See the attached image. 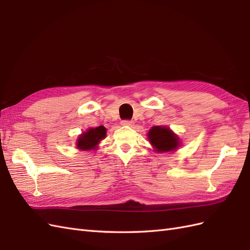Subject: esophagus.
I'll list each match as a JSON object with an SVG mask.
<instances>
[{"label":"esophagus","mask_w":250,"mask_h":250,"mask_svg":"<svg viewBox=\"0 0 250 250\" xmlns=\"http://www.w3.org/2000/svg\"><path fill=\"white\" fill-rule=\"evenodd\" d=\"M122 125H124V126H132L133 122H132V121H130V120H124V121H122Z\"/></svg>","instance_id":"34e87169"}]
</instances>
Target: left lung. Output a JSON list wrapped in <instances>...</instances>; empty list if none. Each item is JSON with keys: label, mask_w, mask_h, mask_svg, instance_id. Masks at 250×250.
<instances>
[{"label": "left lung", "mask_w": 250, "mask_h": 250, "mask_svg": "<svg viewBox=\"0 0 250 250\" xmlns=\"http://www.w3.org/2000/svg\"><path fill=\"white\" fill-rule=\"evenodd\" d=\"M148 140L157 152H171L180 145L179 138L166 126H153L148 132Z\"/></svg>", "instance_id": "left-lung-1"}]
</instances>
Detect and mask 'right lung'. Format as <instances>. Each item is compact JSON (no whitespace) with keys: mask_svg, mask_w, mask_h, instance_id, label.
<instances>
[{"mask_svg":"<svg viewBox=\"0 0 250 250\" xmlns=\"http://www.w3.org/2000/svg\"><path fill=\"white\" fill-rule=\"evenodd\" d=\"M106 137V128L99 126L89 128L86 132H83L77 140V148L83 151L96 149L98 144Z\"/></svg>","mask_w":250,"mask_h":250,"instance_id":"obj_1","label":"right lung"}]
</instances>
